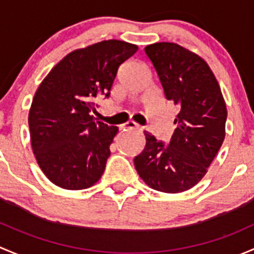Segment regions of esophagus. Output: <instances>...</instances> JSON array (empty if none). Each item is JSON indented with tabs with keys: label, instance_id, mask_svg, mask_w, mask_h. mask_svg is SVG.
I'll use <instances>...</instances> for the list:
<instances>
[{
	"label": "esophagus",
	"instance_id": "esophagus-1",
	"mask_svg": "<svg viewBox=\"0 0 254 254\" xmlns=\"http://www.w3.org/2000/svg\"><path fill=\"white\" fill-rule=\"evenodd\" d=\"M124 126H125V128H128V129H138V130H142L143 129L142 126H139V125L135 124V122H133V121L126 122V124H125Z\"/></svg>",
	"mask_w": 254,
	"mask_h": 254
}]
</instances>
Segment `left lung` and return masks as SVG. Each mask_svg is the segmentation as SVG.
Here are the masks:
<instances>
[{
	"label": "left lung",
	"mask_w": 254,
	"mask_h": 254,
	"mask_svg": "<svg viewBox=\"0 0 254 254\" xmlns=\"http://www.w3.org/2000/svg\"><path fill=\"white\" fill-rule=\"evenodd\" d=\"M144 51L180 114L169 144L145 130V148L134 166L153 190L185 192L204 177L223 144L226 105L215 75L194 52L174 43L151 44Z\"/></svg>",
	"instance_id": "left-lung-1"
}]
</instances>
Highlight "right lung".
I'll use <instances>...</instances> for the list:
<instances>
[{"label": "right lung", "instance_id": "obj_1", "mask_svg": "<svg viewBox=\"0 0 254 254\" xmlns=\"http://www.w3.org/2000/svg\"><path fill=\"white\" fill-rule=\"evenodd\" d=\"M138 46L106 40L75 50L41 82L29 111L31 148L52 184L84 190L100 180L119 128L94 121L95 100L110 96L119 67Z\"/></svg>", "mask_w": 254, "mask_h": 254}]
</instances>
